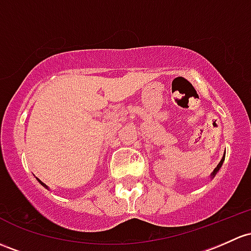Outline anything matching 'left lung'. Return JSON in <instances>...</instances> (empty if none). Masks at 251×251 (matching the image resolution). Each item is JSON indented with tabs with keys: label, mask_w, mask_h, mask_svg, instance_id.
<instances>
[{
	"label": "left lung",
	"mask_w": 251,
	"mask_h": 251,
	"mask_svg": "<svg viewBox=\"0 0 251 251\" xmlns=\"http://www.w3.org/2000/svg\"><path fill=\"white\" fill-rule=\"evenodd\" d=\"M224 160H225V155H224V157H223V159H221L220 162H219V165L216 166V167H215V170L213 171L212 176H212V178H214V176H215V174L219 172V170H220V167H221V166H223V163H224Z\"/></svg>",
	"instance_id": "left-lung-1"
}]
</instances>
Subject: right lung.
Segmentation results:
<instances>
[{
    "mask_svg": "<svg viewBox=\"0 0 251 251\" xmlns=\"http://www.w3.org/2000/svg\"><path fill=\"white\" fill-rule=\"evenodd\" d=\"M38 181H39V183H41V184H42V185H43V186H44V188H46V189H48V186H47V185H46V184H44V183H42V181H41V180H39V179H38Z\"/></svg>",
    "mask_w": 251,
    "mask_h": 251,
    "instance_id": "right-lung-1",
    "label": "right lung"
}]
</instances>
